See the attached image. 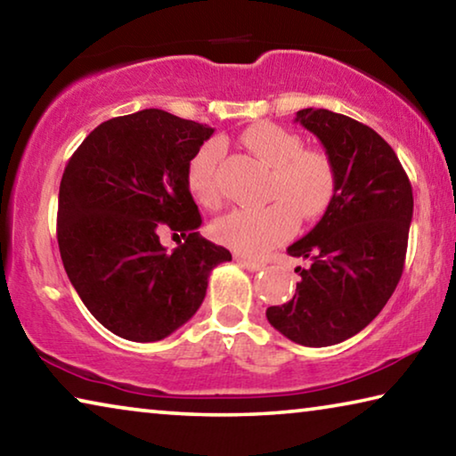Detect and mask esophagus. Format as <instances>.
<instances>
[{
	"mask_svg": "<svg viewBox=\"0 0 456 456\" xmlns=\"http://www.w3.org/2000/svg\"><path fill=\"white\" fill-rule=\"evenodd\" d=\"M235 262L249 272H259L265 267L264 262H256V259H248V257H240V256H235Z\"/></svg>",
	"mask_w": 456,
	"mask_h": 456,
	"instance_id": "esophagus-1",
	"label": "esophagus"
}]
</instances>
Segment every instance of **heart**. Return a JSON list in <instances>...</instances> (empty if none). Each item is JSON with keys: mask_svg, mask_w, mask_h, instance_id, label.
<instances>
[{"mask_svg": "<svg viewBox=\"0 0 456 456\" xmlns=\"http://www.w3.org/2000/svg\"><path fill=\"white\" fill-rule=\"evenodd\" d=\"M241 143L272 168L262 208H235L213 223L211 233L237 254L264 256L292 237L296 219L302 223L327 213L337 194V168L324 150L305 148L300 135L276 124H257L245 129ZM221 143L205 142L186 166V184L197 202L207 208L221 205L216 166Z\"/></svg>", "mask_w": 456, "mask_h": 456, "instance_id": "obj_1", "label": "heart"}]
</instances>
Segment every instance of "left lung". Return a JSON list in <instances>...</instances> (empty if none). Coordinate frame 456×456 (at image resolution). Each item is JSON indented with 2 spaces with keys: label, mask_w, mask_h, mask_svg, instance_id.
Here are the masks:
<instances>
[{
  "label": "left lung",
  "mask_w": 456,
  "mask_h": 456,
  "mask_svg": "<svg viewBox=\"0 0 456 456\" xmlns=\"http://www.w3.org/2000/svg\"><path fill=\"white\" fill-rule=\"evenodd\" d=\"M296 121L319 137L337 168L332 205L288 248L305 257L296 294L265 310L273 329L305 346L337 345L363 330L402 278L414 211L411 184L392 146L370 126L329 110Z\"/></svg>",
  "instance_id": "8db88e82"
}]
</instances>
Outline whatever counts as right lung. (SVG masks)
<instances>
[{
    "instance_id": "add662e5",
    "label": "right lung",
    "mask_w": 456,
    "mask_h": 456,
    "mask_svg": "<svg viewBox=\"0 0 456 456\" xmlns=\"http://www.w3.org/2000/svg\"><path fill=\"white\" fill-rule=\"evenodd\" d=\"M213 127L162 110L103 121L64 168L56 240L70 284L113 335L168 337L202 305L229 249L200 237L186 166ZM185 240L168 252L159 231Z\"/></svg>"
}]
</instances>
